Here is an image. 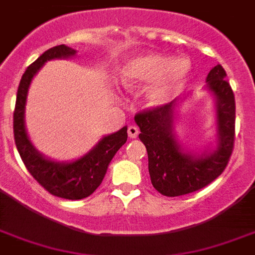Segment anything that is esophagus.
<instances>
[{
    "mask_svg": "<svg viewBox=\"0 0 255 255\" xmlns=\"http://www.w3.org/2000/svg\"><path fill=\"white\" fill-rule=\"evenodd\" d=\"M137 134H138V129L136 126H129V127H128V136H129V137L134 138Z\"/></svg>",
    "mask_w": 255,
    "mask_h": 255,
    "instance_id": "esophagus-1",
    "label": "esophagus"
}]
</instances>
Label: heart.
Here are the masks:
<instances>
[{"instance_id": "obj_1", "label": "heart", "mask_w": 255, "mask_h": 255, "mask_svg": "<svg viewBox=\"0 0 255 255\" xmlns=\"http://www.w3.org/2000/svg\"><path fill=\"white\" fill-rule=\"evenodd\" d=\"M191 61L187 57L173 59L161 53H144L127 60L119 69V80L127 89L146 90V99L152 106H163L174 98L188 77Z\"/></svg>"}]
</instances>
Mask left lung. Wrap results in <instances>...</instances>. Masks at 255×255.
<instances>
[{
	"mask_svg": "<svg viewBox=\"0 0 255 255\" xmlns=\"http://www.w3.org/2000/svg\"><path fill=\"white\" fill-rule=\"evenodd\" d=\"M206 90L216 109L215 144L200 153L183 148L175 132L177 109L183 99L136 114L138 137L148 152L153 187L165 196H179L206 187L224 171L235 144L236 103L227 73L220 64L210 70Z\"/></svg>",
	"mask_w": 255,
	"mask_h": 255,
	"instance_id": "left-lung-1",
	"label": "left lung"
}]
</instances>
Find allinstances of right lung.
I'll list each match as a JSON object with an SVG mask.
<instances>
[{
  "label": "right lung",
  "instance_id": "right-lung-1",
  "mask_svg": "<svg viewBox=\"0 0 255 255\" xmlns=\"http://www.w3.org/2000/svg\"><path fill=\"white\" fill-rule=\"evenodd\" d=\"M77 51L68 45H56L40 55L20 78L14 110V140L20 158L30 174L55 196L78 200L88 198L102 183L109 163L115 153L127 141V127L103 136L86 154L74 161H53L41 154L31 142L24 124L26 101L31 81L47 61L69 59Z\"/></svg>",
  "mask_w": 255,
  "mask_h": 255
}]
</instances>
